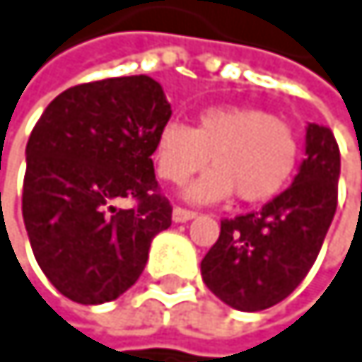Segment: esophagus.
Listing matches in <instances>:
<instances>
[{"label":"esophagus","mask_w":362,"mask_h":362,"mask_svg":"<svg viewBox=\"0 0 362 362\" xmlns=\"http://www.w3.org/2000/svg\"><path fill=\"white\" fill-rule=\"evenodd\" d=\"M195 216H197L195 212L185 210V208H173V212H171L173 223H187V221H191V218H195Z\"/></svg>","instance_id":"esophagus-1"}]
</instances>
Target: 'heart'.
Segmentation results:
<instances>
[{"label": "heart", "instance_id": "1", "mask_svg": "<svg viewBox=\"0 0 362 362\" xmlns=\"http://www.w3.org/2000/svg\"><path fill=\"white\" fill-rule=\"evenodd\" d=\"M296 154L292 128L249 107L206 109L193 128L171 119L154 146L158 175L171 185H182L212 160L214 167L185 191L195 204L221 202L234 191L247 204L266 202L288 185Z\"/></svg>", "mask_w": 362, "mask_h": 362}]
</instances>
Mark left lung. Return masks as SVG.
Instances as JSON below:
<instances>
[{
    "mask_svg": "<svg viewBox=\"0 0 362 362\" xmlns=\"http://www.w3.org/2000/svg\"><path fill=\"white\" fill-rule=\"evenodd\" d=\"M339 171L332 131L307 124L305 158L292 187L259 212L221 221V236L202 259L208 290L238 311H262L288 298L322 249L337 210Z\"/></svg>",
    "mask_w": 362,
    "mask_h": 362,
    "instance_id": "left-lung-1",
    "label": "left lung"
}]
</instances>
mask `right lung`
Instances as JSON below:
<instances>
[{"label":"right lung","instance_id":"add662e5","mask_svg":"<svg viewBox=\"0 0 362 362\" xmlns=\"http://www.w3.org/2000/svg\"><path fill=\"white\" fill-rule=\"evenodd\" d=\"M171 117L146 74L74 86L49 103L25 148L23 221L53 288L81 305L122 296L171 225L156 193L154 146ZM135 197L133 211L115 202Z\"/></svg>","mask_w":362,"mask_h":362}]
</instances>
